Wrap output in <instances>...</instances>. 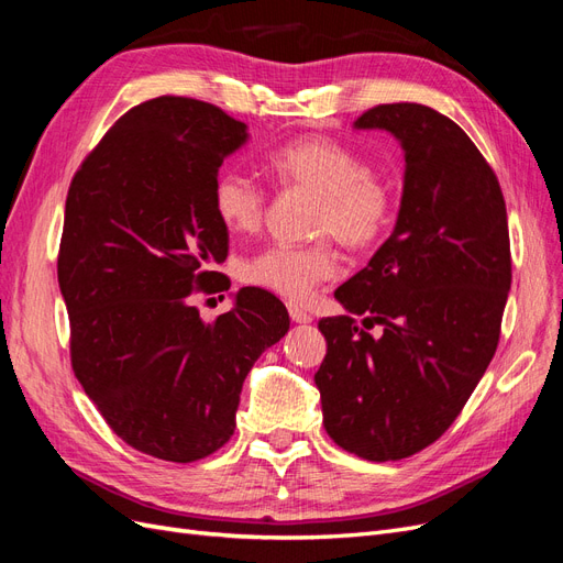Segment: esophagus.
Listing matches in <instances>:
<instances>
[{
    "mask_svg": "<svg viewBox=\"0 0 563 563\" xmlns=\"http://www.w3.org/2000/svg\"><path fill=\"white\" fill-rule=\"evenodd\" d=\"M286 308H288V317H291L296 323H310V321H312V314H310L308 310H302L300 305L288 302Z\"/></svg>",
    "mask_w": 563,
    "mask_h": 563,
    "instance_id": "esophagus-1",
    "label": "esophagus"
}]
</instances>
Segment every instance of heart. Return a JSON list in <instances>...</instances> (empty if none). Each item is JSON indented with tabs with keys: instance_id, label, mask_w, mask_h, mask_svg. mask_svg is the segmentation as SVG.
Segmentation results:
<instances>
[{
	"instance_id": "obj_1",
	"label": "heart",
	"mask_w": 563,
	"mask_h": 563,
	"mask_svg": "<svg viewBox=\"0 0 563 563\" xmlns=\"http://www.w3.org/2000/svg\"><path fill=\"white\" fill-rule=\"evenodd\" d=\"M269 178L282 190H305L317 197L308 244H269L240 267V277L291 300H305L314 286L338 272L331 236L354 251L371 249L385 234L395 197L391 187L366 168L364 159L329 135H300L265 157ZM211 203L230 232H253L267 211V190L246 174L225 168L211 187Z\"/></svg>"
}]
</instances>
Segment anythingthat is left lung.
Returning <instances> with one entry per match:
<instances>
[{"mask_svg":"<svg viewBox=\"0 0 563 563\" xmlns=\"http://www.w3.org/2000/svg\"><path fill=\"white\" fill-rule=\"evenodd\" d=\"M354 126L399 139L401 209L389 240L335 291L347 314L319 319L327 356L314 383L335 444L385 463L434 444L463 411L498 347L512 255L498 176L453 119L389 103ZM376 322L384 333L371 336Z\"/></svg>","mask_w":563,"mask_h":563,"instance_id":"1","label":"left lung"}]
</instances>
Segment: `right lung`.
Segmentation results:
<instances>
[{"label":"right lung","instance_id":"obj_1","mask_svg":"<svg viewBox=\"0 0 563 563\" xmlns=\"http://www.w3.org/2000/svg\"><path fill=\"white\" fill-rule=\"evenodd\" d=\"M246 139V124L211 103L152 98L108 129L65 199L58 284L73 371L119 439L168 463L228 444L244 378L291 323L255 286L213 323L192 305L230 288L213 272L228 228L211 187Z\"/></svg>","mask_w":563,"mask_h":563}]
</instances>
